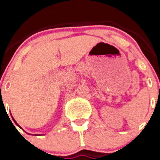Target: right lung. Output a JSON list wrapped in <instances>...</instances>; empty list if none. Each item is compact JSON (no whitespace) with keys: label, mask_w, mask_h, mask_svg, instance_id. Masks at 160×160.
I'll return each mask as SVG.
<instances>
[{"label":"right lung","mask_w":160,"mask_h":160,"mask_svg":"<svg viewBox=\"0 0 160 160\" xmlns=\"http://www.w3.org/2000/svg\"><path fill=\"white\" fill-rule=\"evenodd\" d=\"M12 120H13V122H15V124H16V125H17V126H18V128H21V129H22V128H21V127H20V125H19V124H18V122H16V120L14 119V118H12ZM12 124H13V123H12ZM22 130H23V129H22ZM26 133H27V132H26ZM27 134H29V133H27ZM29 135H30V134H29ZM36 135V136H38V135H40V134H37V135Z\"/></svg>","instance_id":"obj_1"}]
</instances>
